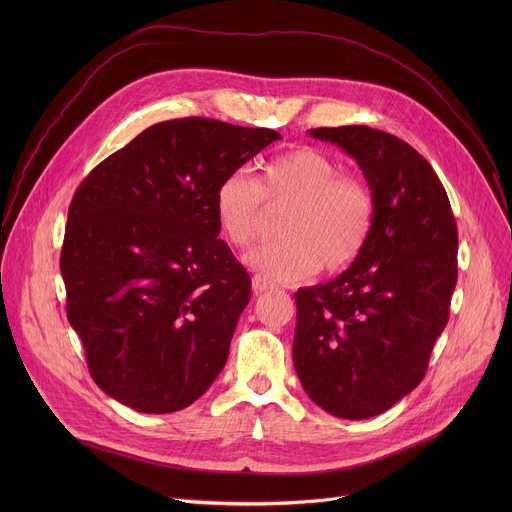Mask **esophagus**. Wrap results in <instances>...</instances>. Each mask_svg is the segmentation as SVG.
I'll return each mask as SVG.
<instances>
[{
	"mask_svg": "<svg viewBox=\"0 0 512 512\" xmlns=\"http://www.w3.org/2000/svg\"><path fill=\"white\" fill-rule=\"evenodd\" d=\"M271 287H273V283L267 281L263 275H255V277H253V294H255V296L263 294L265 289H271Z\"/></svg>",
	"mask_w": 512,
	"mask_h": 512,
	"instance_id": "1",
	"label": "esophagus"
}]
</instances>
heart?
Listing matches in <instances>:
<instances>
[{
  "label": "heart",
  "mask_w": 512,
  "mask_h": 512,
  "mask_svg": "<svg viewBox=\"0 0 512 512\" xmlns=\"http://www.w3.org/2000/svg\"><path fill=\"white\" fill-rule=\"evenodd\" d=\"M263 200L273 206L289 204L277 225L281 239L263 243L245 257V263L269 281H304L320 267L340 273L369 241V190L314 148L273 158L257 182L247 170L223 178L214 194V218L227 243L245 249L255 241L265 214Z\"/></svg>",
  "instance_id": "b5f03b06"
}]
</instances>
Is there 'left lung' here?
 Masks as SVG:
<instances>
[{
	"mask_svg": "<svg viewBox=\"0 0 512 512\" xmlns=\"http://www.w3.org/2000/svg\"><path fill=\"white\" fill-rule=\"evenodd\" d=\"M310 135L356 160L373 227L344 273L294 294V367L318 407L369 419L425 377L458 281V227L440 178L403 139L367 125Z\"/></svg>",
	"mask_w": 512,
	"mask_h": 512,
	"instance_id": "1",
	"label": "left lung"
}]
</instances>
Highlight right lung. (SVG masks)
<instances>
[{
	"mask_svg": "<svg viewBox=\"0 0 512 512\" xmlns=\"http://www.w3.org/2000/svg\"><path fill=\"white\" fill-rule=\"evenodd\" d=\"M275 139L206 117L162 121L72 196L60 253L66 316L115 401L180 411L223 371L251 277L218 239L214 194Z\"/></svg>",
	"mask_w": 512,
	"mask_h": 512,
	"instance_id": "1",
	"label": "right lung"
}]
</instances>
